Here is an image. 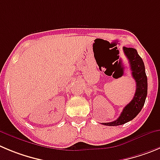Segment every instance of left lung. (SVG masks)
<instances>
[{
	"label": "left lung",
	"instance_id": "obj_1",
	"mask_svg": "<svg viewBox=\"0 0 160 160\" xmlns=\"http://www.w3.org/2000/svg\"><path fill=\"white\" fill-rule=\"evenodd\" d=\"M124 53L128 58L130 65L132 76L136 81V92L133 98L129 104L124 107L120 116L117 120L111 122L102 123L108 126H116L123 125L132 120L141 112L145 102L148 93V80L145 73V68L142 58L134 48L123 47Z\"/></svg>",
	"mask_w": 160,
	"mask_h": 160
}]
</instances>
